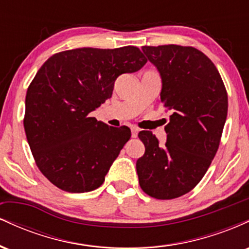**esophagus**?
Instances as JSON below:
<instances>
[{
  "label": "esophagus",
  "mask_w": 249,
  "mask_h": 249,
  "mask_svg": "<svg viewBox=\"0 0 249 249\" xmlns=\"http://www.w3.org/2000/svg\"><path fill=\"white\" fill-rule=\"evenodd\" d=\"M138 132H139L138 128L134 127V126L131 127V133H132V138H137V136H138Z\"/></svg>",
  "instance_id": "1"
}]
</instances>
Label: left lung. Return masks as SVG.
I'll use <instances>...</instances> for the list:
<instances>
[{"label": "left lung", "instance_id": "8db88e82", "mask_svg": "<svg viewBox=\"0 0 249 249\" xmlns=\"http://www.w3.org/2000/svg\"><path fill=\"white\" fill-rule=\"evenodd\" d=\"M160 73V101L171 111L165 145L141 131L144 156L137 160L139 185L156 199L178 198L193 190L219 148L228 97L218 69L193 47L168 44L142 48Z\"/></svg>", "mask_w": 249, "mask_h": 249}]
</instances>
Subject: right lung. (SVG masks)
Here are the masks:
<instances>
[{"instance_id": "add662e5", "label": "right lung", "mask_w": 249, "mask_h": 249, "mask_svg": "<svg viewBox=\"0 0 249 249\" xmlns=\"http://www.w3.org/2000/svg\"><path fill=\"white\" fill-rule=\"evenodd\" d=\"M147 59L137 47L79 48L48 58L25 96V134L37 167L71 193L96 190L131 137L89 113L112 96L117 77Z\"/></svg>"}]
</instances>
